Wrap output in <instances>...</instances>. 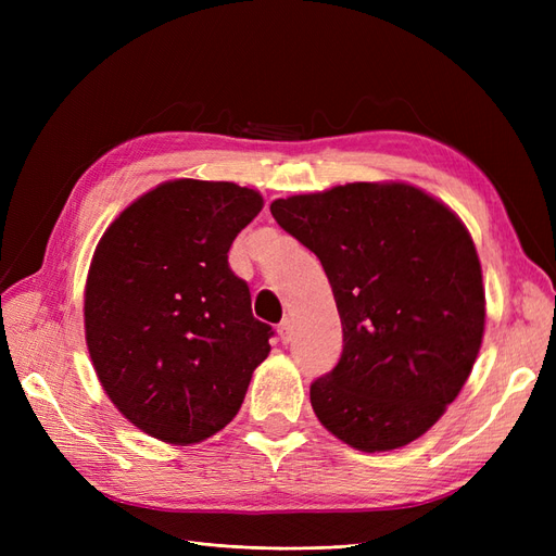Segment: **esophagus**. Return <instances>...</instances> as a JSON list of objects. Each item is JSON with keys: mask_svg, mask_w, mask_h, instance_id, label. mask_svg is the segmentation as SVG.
<instances>
[{"mask_svg": "<svg viewBox=\"0 0 556 556\" xmlns=\"http://www.w3.org/2000/svg\"><path fill=\"white\" fill-rule=\"evenodd\" d=\"M292 336H294V331H292V319H290V317L282 319V323L278 325V339H280L282 343H290Z\"/></svg>", "mask_w": 556, "mask_h": 556, "instance_id": "1", "label": "esophagus"}]
</instances>
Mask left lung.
I'll use <instances>...</instances> for the list:
<instances>
[{"label": "left lung", "mask_w": 556, "mask_h": 556, "mask_svg": "<svg viewBox=\"0 0 556 556\" xmlns=\"http://www.w3.org/2000/svg\"><path fill=\"white\" fill-rule=\"evenodd\" d=\"M271 213L323 262L343 325L339 364L311 384L317 419L362 452L417 441L482 345V266L466 225L401 180L276 199Z\"/></svg>", "instance_id": "obj_1"}]
</instances>
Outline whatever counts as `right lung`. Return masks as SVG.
Instances as JSON below:
<instances>
[{
	"mask_svg": "<svg viewBox=\"0 0 556 556\" xmlns=\"http://www.w3.org/2000/svg\"><path fill=\"white\" fill-rule=\"evenodd\" d=\"M264 208L257 190L176 178L99 239L86 280V343L113 406L153 439L194 445L237 417L271 327L252 317L227 252Z\"/></svg>",
	"mask_w": 556,
	"mask_h": 556,
	"instance_id": "1",
	"label": "right lung"
}]
</instances>
